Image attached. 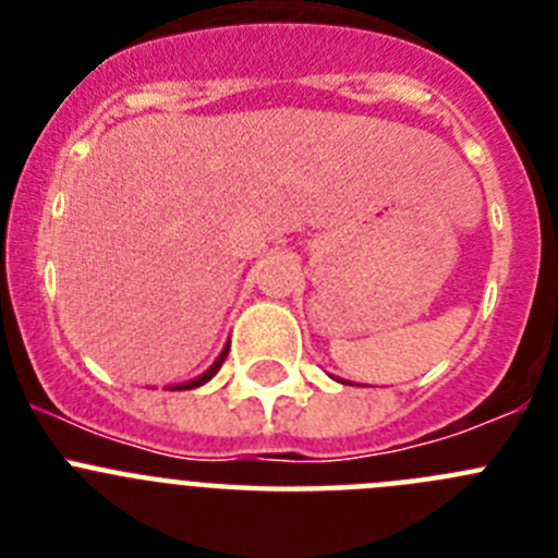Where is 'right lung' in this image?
I'll list each match as a JSON object with an SVG mask.
<instances>
[{
	"instance_id": "add662e5",
	"label": "right lung",
	"mask_w": 558,
	"mask_h": 558,
	"mask_svg": "<svg viewBox=\"0 0 558 558\" xmlns=\"http://www.w3.org/2000/svg\"><path fill=\"white\" fill-rule=\"evenodd\" d=\"M226 354H229V343H226V347H223V352L218 354V360H215V363H211V366L206 368V372L201 374V377H195V379H186V383H179V386H170V391H190V388H201V386H204V383H209V379L215 377V374L220 372V366H223Z\"/></svg>"
}]
</instances>
